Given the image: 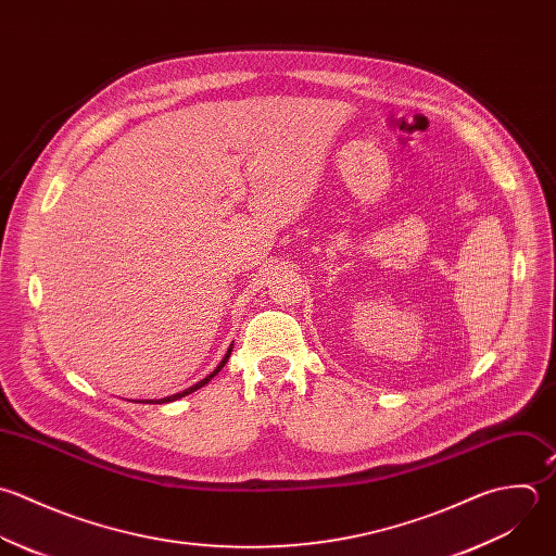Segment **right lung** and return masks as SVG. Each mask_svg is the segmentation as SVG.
Returning a JSON list of instances; mask_svg holds the SVG:
<instances>
[{
	"label": "right lung",
	"instance_id": "right-lung-1",
	"mask_svg": "<svg viewBox=\"0 0 556 556\" xmlns=\"http://www.w3.org/2000/svg\"><path fill=\"white\" fill-rule=\"evenodd\" d=\"M231 349H233V344L227 349V353H225V357L220 359V364L205 377V379H201L199 383H194V386H190L188 390H184V392H177V394H173V396H166V399H157V401H140V403H151V405H164V403H173V401H177V399H184V396H188V394H192V392H197L199 388H203L205 383H210L220 370H223V366L227 364V359H229V355H231Z\"/></svg>",
	"mask_w": 556,
	"mask_h": 556
}]
</instances>
